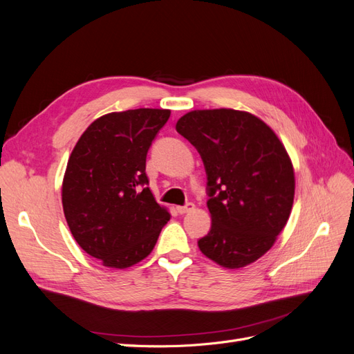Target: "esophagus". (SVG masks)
Segmentation results:
<instances>
[{
    "instance_id": "1",
    "label": "esophagus",
    "mask_w": 354,
    "mask_h": 354,
    "mask_svg": "<svg viewBox=\"0 0 354 354\" xmlns=\"http://www.w3.org/2000/svg\"><path fill=\"white\" fill-rule=\"evenodd\" d=\"M194 209H195V203H192V202H187L186 205H183V207H177L178 214H186V212H190Z\"/></svg>"
}]
</instances>
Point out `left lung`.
Masks as SVG:
<instances>
[{"mask_svg": "<svg viewBox=\"0 0 354 354\" xmlns=\"http://www.w3.org/2000/svg\"><path fill=\"white\" fill-rule=\"evenodd\" d=\"M208 176L211 229L201 252L226 269L257 261L286 226L295 194L292 160L272 128L245 111L196 109L176 124Z\"/></svg>", "mask_w": 354, "mask_h": 354, "instance_id": "left-lung-1", "label": "left lung"}]
</instances>
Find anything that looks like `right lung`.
Instances as JSON below:
<instances>
[{
    "mask_svg": "<svg viewBox=\"0 0 354 354\" xmlns=\"http://www.w3.org/2000/svg\"><path fill=\"white\" fill-rule=\"evenodd\" d=\"M169 109H130L97 118L69 156L63 212L75 241L111 269L152 252L169 212L147 187L146 155Z\"/></svg>",
    "mask_w": 354,
    "mask_h": 354,
    "instance_id": "obj_1",
    "label": "right lung"
}]
</instances>
